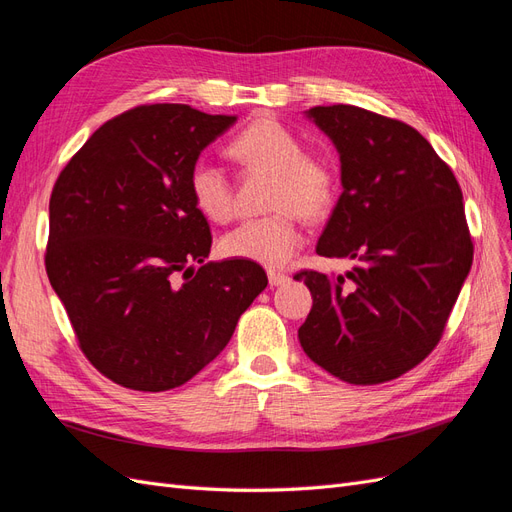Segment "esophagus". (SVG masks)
Instances as JSON below:
<instances>
[{
	"instance_id": "1",
	"label": "esophagus",
	"mask_w": 512,
	"mask_h": 512,
	"mask_svg": "<svg viewBox=\"0 0 512 512\" xmlns=\"http://www.w3.org/2000/svg\"><path fill=\"white\" fill-rule=\"evenodd\" d=\"M290 282V277L286 273H280V271H273L269 269V284L271 286H284Z\"/></svg>"
}]
</instances>
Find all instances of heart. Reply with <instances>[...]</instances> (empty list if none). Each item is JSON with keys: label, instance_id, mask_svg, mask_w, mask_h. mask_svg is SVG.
Masks as SVG:
<instances>
[{"label": "heart", "instance_id": "heart-1", "mask_svg": "<svg viewBox=\"0 0 512 512\" xmlns=\"http://www.w3.org/2000/svg\"><path fill=\"white\" fill-rule=\"evenodd\" d=\"M228 156L243 173H271L269 215L245 220L222 237V254L271 269L284 267L303 247L299 215L324 220L333 211L339 181L333 164L303 151L299 136L273 117H258L228 143ZM188 188L194 207L209 222L226 224L235 215V188L220 166L200 160L192 166Z\"/></svg>", "mask_w": 512, "mask_h": 512}]
</instances>
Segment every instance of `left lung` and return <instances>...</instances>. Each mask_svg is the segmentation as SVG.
I'll return each instance as SVG.
<instances>
[{
	"instance_id": "obj_1",
	"label": "left lung",
	"mask_w": 512,
	"mask_h": 512,
	"mask_svg": "<svg viewBox=\"0 0 512 512\" xmlns=\"http://www.w3.org/2000/svg\"><path fill=\"white\" fill-rule=\"evenodd\" d=\"M342 160V185L316 245L352 258L346 275L303 269L312 312L305 354L348 384L404 376L438 346L466 280L474 243L448 166L408 123L352 104L309 108Z\"/></svg>"
}]
</instances>
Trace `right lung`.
I'll use <instances>...</instances> for the list:
<instances>
[{"instance_id":"add662e5","label":"right lung","mask_w":512,"mask_h":512,"mask_svg":"<svg viewBox=\"0 0 512 512\" xmlns=\"http://www.w3.org/2000/svg\"><path fill=\"white\" fill-rule=\"evenodd\" d=\"M235 119L134 106L91 134L53 185L46 275L87 361L126 389L194 378L269 284L256 262H205L211 230L188 188L200 151Z\"/></svg>"}]
</instances>
